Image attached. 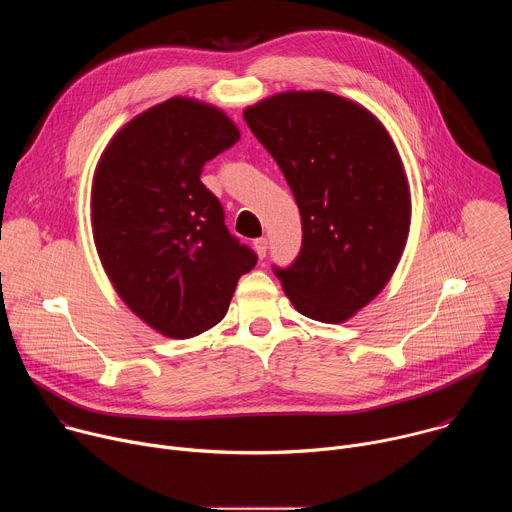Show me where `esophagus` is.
Instances as JSON below:
<instances>
[{
	"mask_svg": "<svg viewBox=\"0 0 512 512\" xmlns=\"http://www.w3.org/2000/svg\"><path fill=\"white\" fill-rule=\"evenodd\" d=\"M253 247H255V251H257V255H259V259H263L265 255H267V239H255L253 241Z\"/></svg>",
	"mask_w": 512,
	"mask_h": 512,
	"instance_id": "obj_1",
	"label": "esophagus"
}]
</instances>
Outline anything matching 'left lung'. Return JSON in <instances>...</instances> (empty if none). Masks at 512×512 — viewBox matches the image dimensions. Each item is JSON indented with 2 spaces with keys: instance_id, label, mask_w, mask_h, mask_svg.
Returning a JSON list of instances; mask_svg holds the SVG:
<instances>
[{
  "instance_id": "left-lung-1",
  "label": "left lung",
  "mask_w": 512,
  "mask_h": 512,
  "mask_svg": "<svg viewBox=\"0 0 512 512\" xmlns=\"http://www.w3.org/2000/svg\"><path fill=\"white\" fill-rule=\"evenodd\" d=\"M281 168L302 216V249L273 267L294 308L340 324L391 279L409 235L411 198L381 121L326 91H289L243 113Z\"/></svg>"
}]
</instances>
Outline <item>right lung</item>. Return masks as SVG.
<instances>
[{
	"instance_id": "add662e5",
	"label": "right lung",
	"mask_w": 512,
	"mask_h": 512,
	"mask_svg": "<svg viewBox=\"0 0 512 512\" xmlns=\"http://www.w3.org/2000/svg\"><path fill=\"white\" fill-rule=\"evenodd\" d=\"M212 105L174 97L131 119L103 152L91 194L93 237L119 298L170 338L221 322L257 255L233 237L200 180L239 141Z\"/></svg>"
}]
</instances>
